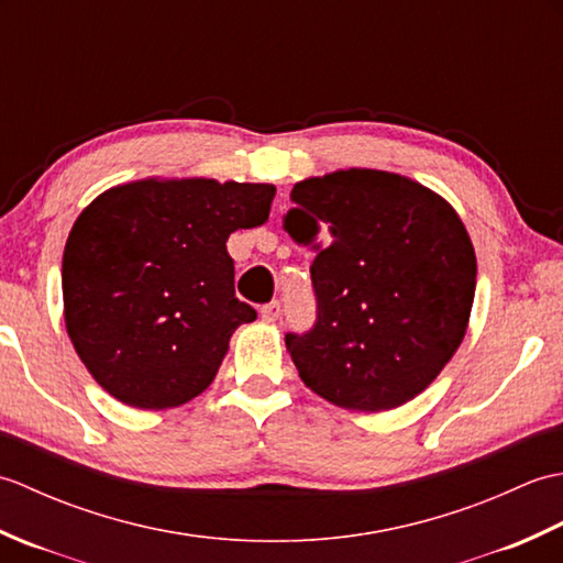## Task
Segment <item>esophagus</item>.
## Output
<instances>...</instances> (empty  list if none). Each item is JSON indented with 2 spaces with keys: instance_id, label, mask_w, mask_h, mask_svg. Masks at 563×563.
Returning <instances> with one entry per match:
<instances>
[{
  "instance_id": "esophagus-1",
  "label": "esophagus",
  "mask_w": 563,
  "mask_h": 563,
  "mask_svg": "<svg viewBox=\"0 0 563 563\" xmlns=\"http://www.w3.org/2000/svg\"><path fill=\"white\" fill-rule=\"evenodd\" d=\"M280 317V302H271V305H263L261 307V319L266 321V324H273V321H278Z\"/></svg>"
}]
</instances>
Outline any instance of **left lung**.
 I'll list each match as a JSON object with an SVG mask.
<instances>
[{
	"label": "left lung",
	"mask_w": 563,
	"mask_h": 563,
	"mask_svg": "<svg viewBox=\"0 0 563 563\" xmlns=\"http://www.w3.org/2000/svg\"><path fill=\"white\" fill-rule=\"evenodd\" d=\"M283 230L312 246L314 329L285 345L305 385L349 411H391L433 385L470 327L476 254L457 210L409 176L297 181Z\"/></svg>",
	"instance_id": "1"
}]
</instances>
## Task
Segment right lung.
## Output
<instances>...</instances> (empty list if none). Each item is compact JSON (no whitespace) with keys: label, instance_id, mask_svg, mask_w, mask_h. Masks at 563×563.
Segmentation results:
<instances>
[{"label":"right lung","instance_id":"obj_1","mask_svg":"<svg viewBox=\"0 0 563 563\" xmlns=\"http://www.w3.org/2000/svg\"><path fill=\"white\" fill-rule=\"evenodd\" d=\"M273 184L137 178L81 210L63 256V314L79 361L133 409H174L206 391L236 327L227 239L268 220Z\"/></svg>","mask_w":563,"mask_h":563}]
</instances>
